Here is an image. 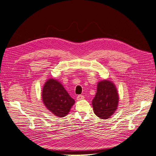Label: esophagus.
Here are the masks:
<instances>
[{
  "instance_id": "34e87169",
  "label": "esophagus",
  "mask_w": 156,
  "mask_h": 156,
  "mask_svg": "<svg viewBox=\"0 0 156 156\" xmlns=\"http://www.w3.org/2000/svg\"><path fill=\"white\" fill-rule=\"evenodd\" d=\"M84 98V96H83V95H79V96L77 97V100H83Z\"/></svg>"
}]
</instances>
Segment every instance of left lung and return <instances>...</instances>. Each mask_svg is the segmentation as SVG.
<instances>
[{
  "instance_id": "8db88e82",
  "label": "left lung",
  "mask_w": 156,
  "mask_h": 156,
  "mask_svg": "<svg viewBox=\"0 0 156 156\" xmlns=\"http://www.w3.org/2000/svg\"><path fill=\"white\" fill-rule=\"evenodd\" d=\"M119 100L114 84L106 80L99 82L97 93L92 100L94 113L101 119H108L117 108Z\"/></svg>"
}]
</instances>
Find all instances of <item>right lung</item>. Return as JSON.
<instances>
[{
    "instance_id": "add662e5",
    "label": "right lung",
    "mask_w": 156,
    "mask_h": 156,
    "mask_svg": "<svg viewBox=\"0 0 156 156\" xmlns=\"http://www.w3.org/2000/svg\"><path fill=\"white\" fill-rule=\"evenodd\" d=\"M42 100L45 107L59 117L66 116L75 103L60 83L53 79L45 83L42 90Z\"/></svg>"
}]
</instances>
